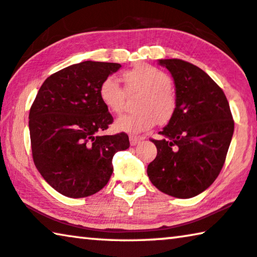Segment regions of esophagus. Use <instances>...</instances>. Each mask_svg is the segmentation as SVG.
Returning <instances> with one entry per match:
<instances>
[{"mask_svg":"<svg viewBox=\"0 0 257 257\" xmlns=\"http://www.w3.org/2000/svg\"><path fill=\"white\" fill-rule=\"evenodd\" d=\"M142 140H143L142 137H140V136H134V135L129 136V141H130V144H132V146H136V144H139Z\"/></svg>","mask_w":257,"mask_h":257,"instance_id":"obj_1","label":"esophagus"}]
</instances>
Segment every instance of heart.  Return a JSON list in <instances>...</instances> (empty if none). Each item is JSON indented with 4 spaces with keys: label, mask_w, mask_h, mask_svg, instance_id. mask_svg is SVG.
Here are the masks:
<instances>
[{
    "label": "heart",
    "mask_w": 257,
    "mask_h": 257,
    "mask_svg": "<svg viewBox=\"0 0 257 257\" xmlns=\"http://www.w3.org/2000/svg\"><path fill=\"white\" fill-rule=\"evenodd\" d=\"M124 88L114 77L104 78L99 86L101 102L111 113L123 109L128 95L140 94L135 102L136 111L121 115L114 128L130 134L143 133L156 123L164 124L176 111L177 100L168 73L149 64H139L122 73Z\"/></svg>",
    "instance_id": "b5f03b06"
}]
</instances>
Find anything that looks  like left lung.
Returning <instances> with one entry per match:
<instances>
[{
	"mask_svg": "<svg viewBox=\"0 0 257 257\" xmlns=\"http://www.w3.org/2000/svg\"><path fill=\"white\" fill-rule=\"evenodd\" d=\"M172 74L177 107L151 139L157 156L148 165L150 182L169 196L192 198L213 184L225 164L234 120L225 93L209 75L182 59H161Z\"/></svg>",
	"mask_w": 257,
	"mask_h": 257,
	"instance_id": "8db88e82",
	"label": "left lung"
}]
</instances>
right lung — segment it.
<instances>
[{"mask_svg": "<svg viewBox=\"0 0 257 257\" xmlns=\"http://www.w3.org/2000/svg\"><path fill=\"white\" fill-rule=\"evenodd\" d=\"M116 63L82 61L50 75L29 113L31 150L39 173L53 189L70 198L99 192L113 173V156L129 148L125 133H100L113 116L99 97L104 78Z\"/></svg>", "mask_w": 257, "mask_h": 257, "instance_id": "obj_1", "label": "right lung"}]
</instances>
